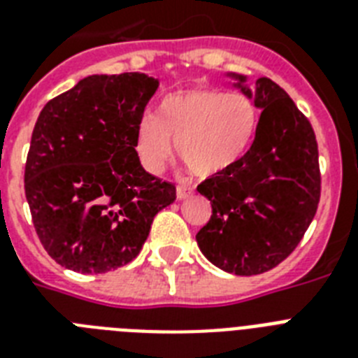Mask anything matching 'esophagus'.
Wrapping results in <instances>:
<instances>
[{"instance_id":"esophagus-1","label":"esophagus","mask_w":358,"mask_h":358,"mask_svg":"<svg viewBox=\"0 0 358 358\" xmlns=\"http://www.w3.org/2000/svg\"><path fill=\"white\" fill-rule=\"evenodd\" d=\"M191 195H193V187H189V185H178V187H176V199H178V201H185V199H189Z\"/></svg>"}]
</instances>
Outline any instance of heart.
<instances>
[{
    "mask_svg": "<svg viewBox=\"0 0 358 358\" xmlns=\"http://www.w3.org/2000/svg\"><path fill=\"white\" fill-rule=\"evenodd\" d=\"M258 109L241 92L195 89L169 94L156 119L145 117L135 131V152L143 167L162 173L176 152L189 173L206 178L230 169L249 148Z\"/></svg>",
    "mask_w": 358,
    "mask_h": 358,
    "instance_id": "obj_1",
    "label": "heart"
}]
</instances>
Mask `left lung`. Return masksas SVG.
<instances>
[{"instance_id":"obj_1","label":"left lung","mask_w":358,"mask_h":358,"mask_svg":"<svg viewBox=\"0 0 358 358\" xmlns=\"http://www.w3.org/2000/svg\"><path fill=\"white\" fill-rule=\"evenodd\" d=\"M236 87L262 109L252 145L238 163L196 191L212 217L196 234L202 255L232 275H260L288 258L316 215L322 174L314 129L288 92L269 78Z\"/></svg>"}]
</instances>
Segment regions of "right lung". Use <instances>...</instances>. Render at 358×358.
I'll return each mask as SVG.
<instances>
[{"label":"right lung","mask_w":358,"mask_h":358,"mask_svg":"<svg viewBox=\"0 0 358 358\" xmlns=\"http://www.w3.org/2000/svg\"><path fill=\"white\" fill-rule=\"evenodd\" d=\"M159 81L89 76L44 106L24 187L36 236L59 266L96 275L134 260L176 187L143 169L135 131Z\"/></svg>","instance_id":"obj_1"}]
</instances>
